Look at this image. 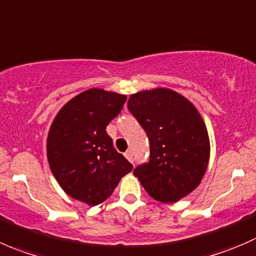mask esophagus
Here are the masks:
<instances>
[{"label": "esophagus", "mask_w": 256, "mask_h": 256, "mask_svg": "<svg viewBox=\"0 0 256 256\" xmlns=\"http://www.w3.org/2000/svg\"><path fill=\"white\" fill-rule=\"evenodd\" d=\"M124 156H126V158H127L129 162H132V160H133V152H132L130 149H129V150L126 152V154H124Z\"/></svg>", "instance_id": "1"}]
</instances>
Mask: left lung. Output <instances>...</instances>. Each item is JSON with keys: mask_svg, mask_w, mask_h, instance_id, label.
Masks as SVG:
<instances>
[{"mask_svg": "<svg viewBox=\"0 0 256 256\" xmlns=\"http://www.w3.org/2000/svg\"><path fill=\"white\" fill-rule=\"evenodd\" d=\"M128 110L150 143L146 164L134 176L146 193L162 203H176L200 184L210 156L208 129L196 106L169 88L130 94Z\"/></svg>", "mask_w": 256, "mask_h": 256, "instance_id": "obj_1", "label": "left lung"}]
</instances>
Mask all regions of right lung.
<instances>
[{"instance_id":"right-lung-1","label":"right lung","mask_w":256,"mask_h":256,"mask_svg":"<svg viewBox=\"0 0 256 256\" xmlns=\"http://www.w3.org/2000/svg\"><path fill=\"white\" fill-rule=\"evenodd\" d=\"M126 100V94L90 88L68 100L53 120L47 159L56 180L70 198L98 206L133 169L106 132Z\"/></svg>"}]
</instances>
